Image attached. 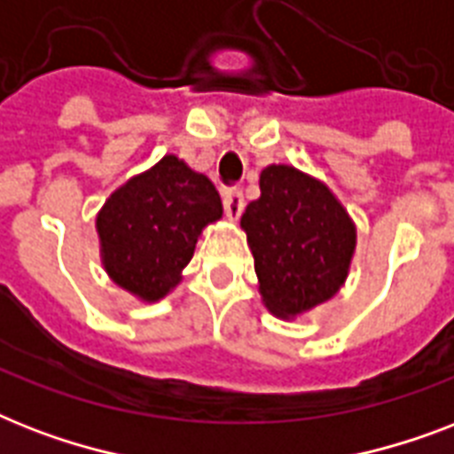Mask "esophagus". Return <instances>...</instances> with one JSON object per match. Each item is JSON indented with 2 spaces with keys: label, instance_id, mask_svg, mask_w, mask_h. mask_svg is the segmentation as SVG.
Instances as JSON below:
<instances>
[{
  "label": "esophagus",
  "instance_id": "34e87169",
  "mask_svg": "<svg viewBox=\"0 0 454 454\" xmlns=\"http://www.w3.org/2000/svg\"><path fill=\"white\" fill-rule=\"evenodd\" d=\"M223 209H226L228 219L238 221L245 209V195L240 191H226L223 192Z\"/></svg>",
  "mask_w": 454,
  "mask_h": 454
}]
</instances>
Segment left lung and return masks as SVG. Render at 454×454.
<instances>
[{"label":"left lung","instance_id":"obj_1","mask_svg":"<svg viewBox=\"0 0 454 454\" xmlns=\"http://www.w3.org/2000/svg\"><path fill=\"white\" fill-rule=\"evenodd\" d=\"M262 195L240 219L263 306L297 320L344 287L358 231L330 185L292 164H269Z\"/></svg>","mask_w":454,"mask_h":454}]
</instances>
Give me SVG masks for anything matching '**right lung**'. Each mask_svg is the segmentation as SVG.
Here are the masks:
<instances>
[{"label":"right lung","instance_id":"obj_1","mask_svg":"<svg viewBox=\"0 0 454 454\" xmlns=\"http://www.w3.org/2000/svg\"><path fill=\"white\" fill-rule=\"evenodd\" d=\"M221 216L212 181L164 155L110 192L96 214L103 270L138 301H160L181 285L198 238Z\"/></svg>","mask_w":454,"mask_h":454}]
</instances>
